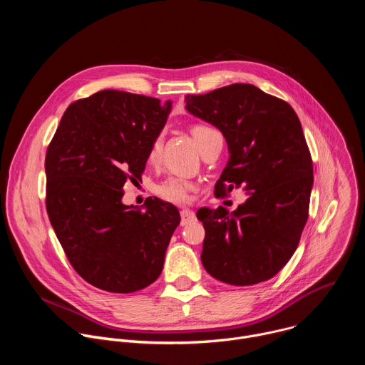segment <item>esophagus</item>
<instances>
[{
	"label": "esophagus",
	"mask_w": 365,
	"mask_h": 365,
	"mask_svg": "<svg viewBox=\"0 0 365 365\" xmlns=\"http://www.w3.org/2000/svg\"><path fill=\"white\" fill-rule=\"evenodd\" d=\"M180 218H182L180 224H182V225H187L189 222L195 221V214H193V211H190V210H182V211H180Z\"/></svg>",
	"instance_id": "esophagus-1"
}]
</instances>
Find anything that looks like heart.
<instances>
[{"label":"heart","mask_w":365,"mask_h":365,"mask_svg":"<svg viewBox=\"0 0 365 365\" xmlns=\"http://www.w3.org/2000/svg\"><path fill=\"white\" fill-rule=\"evenodd\" d=\"M190 131H192L195 143L197 144L200 151L215 135H218V133L215 130H212L211 127H206V125H193ZM162 145H163V134L160 133L154 137V140L150 145V150H148V160L150 162L159 160ZM192 187L193 186L189 180H186L183 178H178V176H170L155 186V193L169 202L183 203V202H186Z\"/></svg>","instance_id":"b5f03b06"}]
</instances>
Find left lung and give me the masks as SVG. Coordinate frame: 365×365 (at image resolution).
Segmentation results:
<instances>
[{
  "instance_id": "obj_1",
  "label": "left lung",
  "mask_w": 365,
  "mask_h": 365,
  "mask_svg": "<svg viewBox=\"0 0 365 365\" xmlns=\"http://www.w3.org/2000/svg\"><path fill=\"white\" fill-rule=\"evenodd\" d=\"M186 110L217 127L230 159L215 185L224 196L244 186L248 199L234 212L200 207L205 270L234 286L276 276L297 248L309 215L314 165L294 110L250 83L186 95Z\"/></svg>"
}]
</instances>
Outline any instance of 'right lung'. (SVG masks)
Listing matches in <instances>:
<instances>
[{"label": "right lung", "instance_id": "right-lung-1", "mask_svg": "<svg viewBox=\"0 0 365 365\" xmlns=\"http://www.w3.org/2000/svg\"><path fill=\"white\" fill-rule=\"evenodd\" d=\"M172 102L106 89L75 101L46 153V210L72 267L89 284L133 293L158 280L180 222L158 197L123 203L124 183L140 179Z\"/></svg>", "mask_w": 365, "mask_h": 365}]
</instances>
